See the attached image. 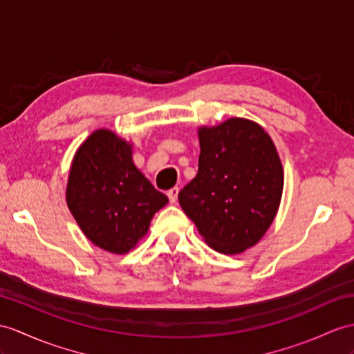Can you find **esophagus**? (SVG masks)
Listing matches in <instances>:
<instances>
[{
    "label": "esophagus",
    "mask_w": 354,
    "mask_h": 354,
    "mask_svg": "<svg viewBox=\"0 0 354 354\" xmlns=\"http://www.w3.org/2000/svg\"><path fill=\"white\" fill-rule=\"evenodd\" d=\"M168 198H169V203L171 204H176L177 203V196H178V187H172L168 191Z\"/></svg>",
    "instance_id": "1"
}]
</instances>
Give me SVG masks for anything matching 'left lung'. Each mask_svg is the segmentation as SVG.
<instances>
[{
    "label": "left lung",
    "mask_w": 354,
    "mask_h": 354,
    "mask_svg": "<svg viewBox=\"0 0 354 354\" xmlns=\"http://www.w3.org/2000/svg\"><path fill=\"white\" fill-rule=\"evenodd\" d=\"M198 172L178 194L183 212L214 251L234 255L260 242L277 216L283 171L264 129L246 118L198 129Z\"/></svg>",
    "instance_id": "8db88e82"
}]
</instances>
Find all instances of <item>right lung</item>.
Instances as JSON below:
<instances>
[{
    "label": "right lung",
    "instance_id": "obj_1",
    "mask_svg": "<svg viewBox=\"0 0 354 354\" xmlns=\"http://www.w3.org/2000/svg\"><path fill=\"white\" fill-rule=\"evenodd\" d=\"M66 200L90 242L111 254H127L147 234L168 196L135 167L131 142L99 129L75 154Z\"/></svg>",
    "mask_w": 354,
    "mask_h": 354
}]
</instances>
